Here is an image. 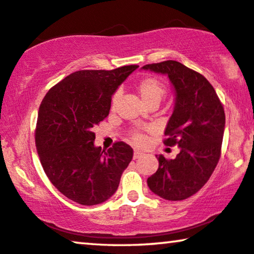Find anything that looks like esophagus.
<instances>
[{"mask_svg":"<svg viewBox=\"0 0 254 254\" xmlns=\"http://www.w3.org/2000/svg\"><path fill=\"white\" fill-rule=\"evenodd\" d=\"M141 155H142V153H141L140 151H134V152H133V159H134V160H135V159H139Z\"/></svg>","mask_w":254,"mask_h":254,"instance_id":"obj_1","label":"esophagus"}]
</instances>
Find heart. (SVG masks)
Masks as SVG:
<instances>
[{
  "mask_svg": "<svg viewBox=\"0 0 254 254\" xmlns=\"http://www.w3.org/2000/svg\"><path fill=\"white\" fill-rule=\"evenodd\" d=\"M137 91L139 96H140V99L142 100V102H144L146 106L152 105V103H160L164 94H166V88H164L163 84L159 79L153 77L144 78V79L140 80V83L138 84ZM117 99H119V94H115L113 96V108L116 105ZM132 141H133L135 145L144 144L145 135L140 133V132L135 131L132 133Z\"/></svg>",
  "mask_w": 254,
  "mask_h": 254,
  "instance_id": "1",
  "label": "heart"
}]
</instances>
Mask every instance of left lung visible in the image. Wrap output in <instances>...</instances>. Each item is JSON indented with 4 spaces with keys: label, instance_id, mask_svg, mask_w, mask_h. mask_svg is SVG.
<instances>
[{
    "label": "left lung",
    "instance_id": "left-lung-1",
    "mask_svg": "<svg viewBox=\"0 0 254 254\" xmlns=\"http://www.w3.org/2000/svg\"><path fill=\"white\" fill-rule=\"evenodd\" d=\"M141 70L164 74L173 86L174 110L164 144L180 147L174 160L156 156L159 168L147 185L163 199L184 200L205 185L219 162L226 127L223 107L209 81L180 62L147 64Z\"/></svg>",
    "mask_w": 254,
    "mask_h": 254
}]
</instances>
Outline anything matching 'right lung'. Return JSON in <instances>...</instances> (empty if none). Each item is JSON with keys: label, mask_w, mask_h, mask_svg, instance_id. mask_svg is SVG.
<instances>
[{"label": "right lung", "mask_w": 254, "mask_h": 254, "mask_svg": "<svg viewBox=\"0 0 254 254\" xmlns=\"http://www.w3.org/2000/svg\"><path fill=\"white\" fill-rule=\"evenodd\" d=\"M138 65L81 70L48 91L38 112L35 145L46 175L61 193L84 206L108 200L133 156L126 142L94 145L93 127L108 116L112 96Z\"/></svg>", "instance_id": "obj_1"}]
</instances>
